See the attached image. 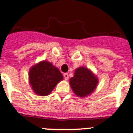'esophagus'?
Returning <instances> with one entry per match:
<instances>
[{
    "instance_id": "esophagus-1",
    "label": "esophagus",
    "mask_w": 133,
    "mask_h": 133,
    "mask_svg": "<svg viewBox=\"0 0 133 133\" xmlns=\"http://www.w3.org/2000/svg\"><path fill=\"white\" fill-rule=\"evenodd\" d=\"M63 77H64V79L65 80H68V73H65L64 75H63Z\"/></svg>"
}]
</instances>
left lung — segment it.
Segmentation results:
<instances>
[{
	"label": "left lung",
	"instance_id": "obj_1",
	"mask_svg": "<svg viewBox=\"0 0 133 133\" xmlns=\"http://www.w3.org/2000/svg\"><path fill=\"white\" fill-rule=\"evenodd\" d=\"M73 92L79 97H86L95 90L99 83L97 75L86 67L81 66L75 70L69 81Z\"/></svg>",
	"mask_w": 133,
	"mask_h": 133
}]
</instances>
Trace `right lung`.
<instances>
[{
  "label": "right lung",
  "mask_w": 133,
  "mask_h": 133,
  "mask_svg": "<svg viewBox=\"0 0 133 133\" xmlns=\"http://www.w3.org/2000/svg\"><path fill=\"white\" fill-rule=\"evenodd\" d=\"M63 79L59 70L48 61H41L29 70V83L34 92L39 96L50 95Z\"/></svg>",
  "instance_id": "add662e5"
}]
</instances>
